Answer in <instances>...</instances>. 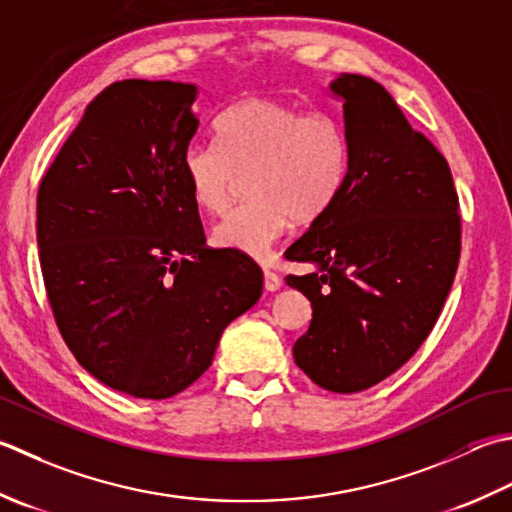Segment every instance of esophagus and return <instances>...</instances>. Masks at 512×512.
<instances>
[{"label": "esophagus", "mask_w": 512, "mask_h": 512, "mask_svg": "<svg viewBox=\"0 0 512 512\" xmlns=\"http://www.w3.org/2000/svg\"><path fill=\"white\" fill-rule=\"evenodd\" d=\"M264 288L270 290V293H275V290L282 288V277L273 273V270H264Z\"/></svg>", "instance_id": "34e87169"}]
</instances>
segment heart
<instances>
[{"instance_id":"heart-1","label":"heart","mask_w":512,"mask_h":512,"mask_svg":"<svg viewBox=\"0 0 512 512\" xmlns=\"http://www.w3.org/2000/svg\"><path fill=\"white\" fill-rule=\"evenodd\" d=\"M217 146L190 144L182 168L193 202L222 213L239 177L250 202L215 224L213 242L250 257L268 253L288 224H315L342 195L348 175L344 130L328 115L273 97H248L215 124Z\"/></svg>"}]
</instances>
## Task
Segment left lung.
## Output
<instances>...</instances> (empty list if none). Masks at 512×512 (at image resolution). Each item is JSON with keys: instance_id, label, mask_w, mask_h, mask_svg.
Segmentation results:
<instances>
[{"instance_id": "obj_1", "label": "left lung", "mask_w": 512, "mask_h": 512, "mask_svg": "<svg viewBox=\"0 0 512 512\" xmlns=\"http://www.w3.org/2000/svg\"><path fill=\"white\" fill-rule=\"evenodd\" d=\"M348 175L342 195L286 250L313 306L295 364L317 386L359 393L404 366L433 330L459 262V202L444 155L375 79L342 73Z\"/></svg>"}]
</instances>
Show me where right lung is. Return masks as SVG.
I'll return each instance as SVG.
<instances>
[{"label":"right lung","mask_w":512,"mask_h":512,"mask_svg":"<svg viewBox=\"0 0 512 512\" xmlns=\"http://www.w3.org/2000/svg\"><path fill=\"white\" fill-rule=\"evenodd\" d=\"M195 84L124 79L84 110L37 195L42 275L70 353L139 399L182 393L262 297L253 259L206 248L182 159Z\"/></svg>","instance_id":"1"}]
</instances>
